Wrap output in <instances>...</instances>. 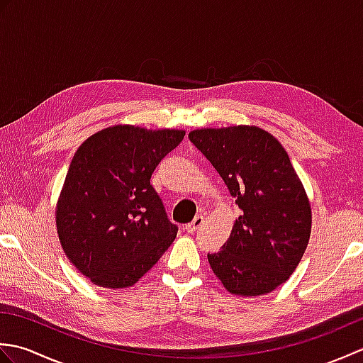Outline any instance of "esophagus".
<instances>
[{
    "mask_svg": "<svg viewBox=\"0 0 363 363\" xmlns=\"http://www.w3.org/2000/svg\"><path fill=\"white\" fill-rule=\"evenodd\" d=\"M203 223H204L203 215H196V217L194 218V221L189 223V225L186 226V230H187V233H190V234H194V233H196L199 228L203 226Z\"/></svg>",
    "mask_w": 363,
    "mask_h": 363,
    "instance_id": "1",
    "label": "esophagus"
}]
</instances>
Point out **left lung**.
I'll list each match as a JSON object with an SVG mask.
<instances>
[{
  "mask_svg": "<svg viewBox=\"0 0 363 363\" xmlns=\"http://www.w3.org/2000/svg\"><path fill=\"white\" fill-rule=\"evenodd\" d=\"M190 142L228 186L240 217L221 251L207 254L234 295L274 290L295 272L311 237V206L287 151L256 126L196 129Z\"/></svg>",
  "mask_w": 363,
  "mask_h": 363,
  "instance_id": "1",
  "label": "left lung"
}]
</instances>
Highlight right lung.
Wrapping results in <instances>:
<instances>
[{"instance_id": "obj_1", "label": "right lung", "mask_w": 363, "mask_h": 363, "mask_svg": "<svg viewBox=\"0 0 363 363\" xmlns=\"http://www.w3.org/2000/svg\"><path fill=\"white\" fill-rule=\"evenodd\" d=\"M184 135L113 126L73 156L56 209L57 234L72 264L99 287H130L173 243L177 226L150 179Z\"/></svg>"}]
</instances>
